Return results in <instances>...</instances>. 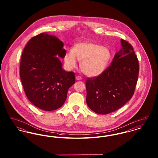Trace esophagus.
Wrapping results in <instances>:
<instances>
[{"label": "esophagus", "mask_w": 158, "mask_h": 158, "mask_svg": "<svg viewBox=\"0 0 158 158\" xmlns=\"http://www.w3.org/2000/svg\"><path fill=\"white\" fill-rule=\"evenodd\" d=\"M82 79V77H81V76H76V80H77V81H80V80H81Z\"/></svg>", "instance_id": "34e87169"}]
</instances>
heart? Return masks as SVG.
<instances>
[{
    "mask_svg": "<svg viewBox=\"0 0 158 158\" xmlns=\"http://www.w3.org/2000/svg\"><path fill=\"white\" fill-rule=\"evenodd\" d=\"M111 57L110 50L89 41L75 44L73 50L65 53L64 61L66 68L72 70L77 66V60L81 61V68L85 75L94 77L101 75Z\"/></svg>",
    "mask_w": 158,
    "mask_h": 158,
    "instance_id": "1",
    "label": "heart"
}]
</instances>
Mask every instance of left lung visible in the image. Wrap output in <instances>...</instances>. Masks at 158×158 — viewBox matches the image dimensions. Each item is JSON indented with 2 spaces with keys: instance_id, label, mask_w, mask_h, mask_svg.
<instances>
[{
  "instance_id": "8db88e82",
  "label": "left lung",
  "mask_w": 158,
  "mask_h": 158,
  "mask_svg": "<svg viewBox=\"0 0 158 158\" xmlns=\"http://www.w3.org/2000/svg\"><path fill=\"white\" fill-rule=\"evenodd\" d=\"M121 44L111 65L98 77L86 80V104L97 114H107L118 110L134 94L139 61L132 45L123 39Z\"/></svg>"
}]
</instances>
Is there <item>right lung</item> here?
Segmentation results:
<instances>
[{
	"instance_id": "1",
	"label": "right lung",
	"mask_w": 158,
	"mask_h": 158,
	"mask_svg": "<svg viewBox=\"0 0 158 158\" xmlns=\"http://www.w3.org/2000/svg\"><path fill=\"white\" fill-rule=\"evenodd\" d=\"M63 43L56 36L41 33L32 38L23 51L20 77L27 97L44 111H53L64 103L75 83V73L62 69ZM57 57H56V56Z\"/></svg>"
}]
</instances>
